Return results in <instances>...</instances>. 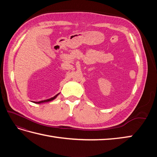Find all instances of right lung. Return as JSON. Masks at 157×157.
Returning a JSON list of instances; mask_svg holds the SVG:
<instances>
[{"instance_id": "add662e5", "label": "right lung", "mask_w": 157, "mask_h": 157, "mask_svg": "<svg viewBox=\"0 0 157 157\" xmlns=\"http://www.w3.org/2000/svg\"><path fill=\"white\" fill-rule=\"evenodd\" d=\"M59 94H56V96H54V97L51 98L47 99V100H44V101H39V102H35V103H37V104H40V103H43V102H50V101H53V100L55 99L56 97H57V96H58Z\"/></svg>"}]
</instances>
